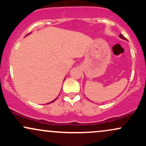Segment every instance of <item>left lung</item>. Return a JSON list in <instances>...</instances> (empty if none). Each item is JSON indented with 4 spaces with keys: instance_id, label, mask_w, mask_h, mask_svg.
<instances>
[{
    "instance_id": "left-lung-1",
    "label": "left lung",
    "mask_w": 146,
    "mask_h": 146,
    "mask_svg": "<svg viewBox=\"0 0 146 146\" xmlns=\"http://www.w3.org/2000/svg\"><path fill=\"white\" fill-rule=\"evenodd\" d=\"M119 37H120V38H122V39H124V40H126V38H125V37H124V36H123V35H122V34H121V35H119Z\"/></svg>"
}]
</instances>
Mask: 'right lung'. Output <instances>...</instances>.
Masks as SVG:
<instances>
[{"instance_id": "right-lung-1", "label": "right lung", "mask_w": 146, "mask_h": 146, "mask_svg": "<svg viewBox=\"0 0 146 146\" xmlns=\"http://www.w3.org/2000/svg\"><path fill=\"white\" fill-rule=\"evenodd\" d=\"M64 80H65V79H64ZM57 99V98H56ZM56 99H55V100H53V101H52L51 102V103H52V102H54L55 101V100H56ZM48 104H50V103H48Z\"/></svg>"}]
</instances>
